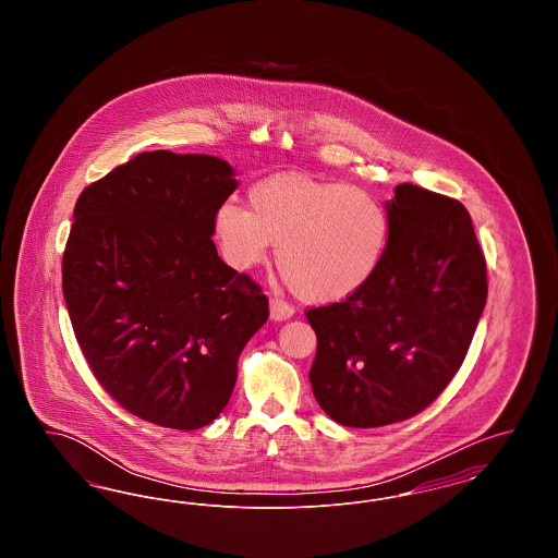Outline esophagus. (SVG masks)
Segmentation results:
<instances>
[{
  "label": "esophagus",
  "mask_w": 558,
  "mask_h": 558,
  "mask_svg": "<svg viewBox=\"0 0 558 558\" xmlns=\"http://www.w3.org/2000/svg\"><path fill=\"white\" fill-rule=\"evenodd\" d=\"M294 310H292L289 303H284L282 299H269V318L274 322H284V319H291Z\"/></svg>",
  "instance_id": "34e87169"
}]
</instances>
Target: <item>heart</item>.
<instances>
[{"mask_svg":"<svg viewBox=\"0 0 558 558\" xmlns=\"http://www.w3.org/2000/svg\"><path fill=\"white\" fill-rule=\"evenodd\" d=\"M223 259L248 271L276 264L294 294L310 303H335L371 282L389 240L385 207L364 187L278 175L248 192V211L226 201L213 215Z\"/></svg>","mask_w":558,"mask_h":558,"instance_id":"1","label":"heart"}]
</instances>
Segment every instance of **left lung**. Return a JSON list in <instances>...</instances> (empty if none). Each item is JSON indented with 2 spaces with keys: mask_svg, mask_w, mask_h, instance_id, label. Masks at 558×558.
<instances>
[{
  "mask_svg": "<svg viewBox=\"0 0 558 558\" xmlns=\"http://www.w3.org/2000/svg\"><path fill=\"white\" fill-rule=\"evenodd\" d=\"M371 282L307 312L318 337L310 380L319 408L353 428L405 421L462 366L487 301L485 257L462 203L399 184Z\"/></svg>",
  "mask_w": 558,
  "mask_h": 558,
  "instance_id": "1",
  "label": "left lung"
}]
</instances>
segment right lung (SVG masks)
<instances>
[{
	"instance_id": "add662e5",
	"label": "right lung",
	"mask_w": 558,
	"mask_h": 558,
	"mask_svg": "<svg viewBox=\"0 0 558 558\" xmlns=\"http://www.w3.org/2000/svg\"><path fill=\"white\" fill-rule=\"evenodd\" d=\"M239 187L228 160L142 153L81 192L62 292L98 383L142 421L194 430L228 405L267 296L226 266L213 215Z\"/></svg>"
}]
</instances>
